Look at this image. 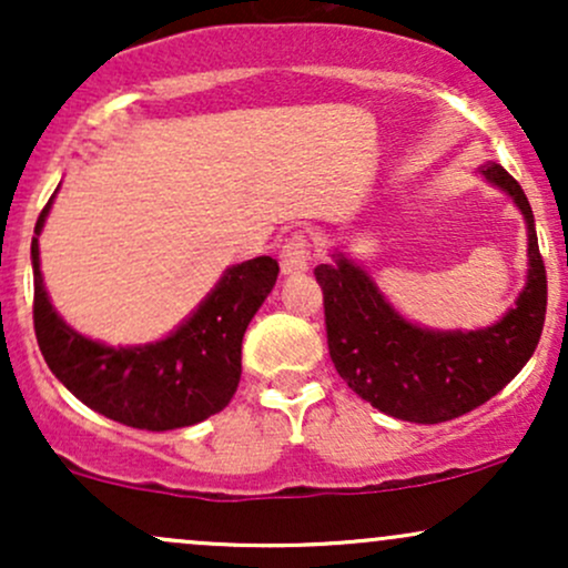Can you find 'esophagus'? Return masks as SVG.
<instances>
[{
  "instance_id": "34e87169",
  "label": "esophagus",
  "mask_w": 568,
  "mask_h": 568,
  "mask_svg": "<svg viewBox=\"0 0 568 568\" xmlns=\"http://www.w3.org/2000/svg\"><path fill=\"white\" fill-rule=\"evenodd\" d=\"M312 262V243L304 232H293L285 240L283 251H280V270L283 275H298V272L310 270Z\"/></svg>"
}]
</instances>
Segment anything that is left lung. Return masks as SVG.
Segmentation results:
<instances>
[{
    "instance_id": "8db88e82",
    "label": "left lung",
    "mask_w": 568,
    "mask_h": 568,
    "mask_svg": "<svg viewBox=\"0 0 568 568\" xmlns=\"http://www.w3.org/2000/svg\"><path fill=\"white\" fill-rule=\"evenodd\" d=\"M486 181L513 197L529 230V275L499 323L478 331H429L397 315L376 283L344 253L315 270L323 288L331 361L352 393L403 422L438 425L484 406L529 363L542 336L547 277L524 189L497 162Z\"/></svg>"
}]
</instances>
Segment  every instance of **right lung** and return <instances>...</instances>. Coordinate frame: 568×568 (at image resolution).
<instances>
[{
  "instance_id": "add662e5",
  "label": "right lung",
  "mask_w": 568,
  "mask_h": 568,
  "mask_svg": "<svg viewBox=\"0 0 568 568\" xmlns=\"http://www.w3.org/2000/svg\"><path fill=\"white\" fill-rule=\"evenodd\" d=\"M50 205L53 197L39 213L37 237ZM37 237L31 240L37 342L44 363L71 395L120 425L152 433L197 425L226 408L243 374L240 349L247 323L275 288V258L258 256L230 266L171 336L143 347H106L77 334L53 310L39 270Z\"/></svg>"
}]
</instances>
